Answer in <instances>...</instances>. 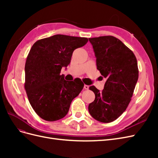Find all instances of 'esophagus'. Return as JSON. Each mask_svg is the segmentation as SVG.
<instances>
[{
    "instance_id": "34e87169",
    "label": "esophagus",
    "mask_w": 158,
    "mask_h": 158,
    "mask_svg": "<svg viewBox=\"0 0 158 158\" xmlns=\"http://www.w3.org/2000/svg\"><path fill=\"white\" fill-rule=\"evenodd\" d=\"M84 88L85 89H89V85H84Z\"/></svg>"
}]
</instances>
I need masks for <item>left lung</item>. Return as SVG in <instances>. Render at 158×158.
Listing matches in <instances>:
<instances>
[{
    "instance_id": "8db88e82",
    "label": "left lung",
    "mask_w": 158,
    "mask_h": 158,
    "mask_svg": "<svg viewBox=\"0 0 158 158\" xmlns=\"http://www.w3.org/2000/svg\"><path fill=\"white\" fill-rule=\"evenodd\" d=\"M96 58L97 69L106 78L100 92L89 87L95 100L88 111L94 118L111 123L123 114L130 103L138 78L137 60L133 52L113 36L89 38Z\"/></svg>"
}]
</instances>
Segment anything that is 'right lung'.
<instances>
[{
	"mask_svg": "<svg viewBox=\"0 0 158 158\" xmlns=\"http://www.w3.org/2000/svg\"><path fill=\"white\" fill-rule=\"evenodd\" d=\"M85 37L55 35L36 41L25 65V89L35 113L47 121L64 117L71 102L84 88L79 78L68 82L60 75L73 51L87 44Z\"/></svg>",
	"mask_w": 158,
	"mask_h": 158,
	"instance_id": "add662e5",
	"label": "right lung"
}]
</instances>
